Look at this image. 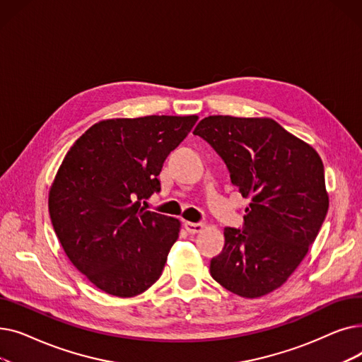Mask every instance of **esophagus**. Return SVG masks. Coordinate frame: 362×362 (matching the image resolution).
I'll list each match as a JSON object with an SVG mask.
<instances>
[{
	"instance_id": "esophagus-1",
	"label": "esophagus",
	"mask_w": 362,
	"mask_h": 362,
	"mask_svg": "<svg viewBox=\"0 0 362 362\" xmlns=\"http://www.w3.org/2000/svg\"><path fill=\"white\" fill-rule=\"evenodd\" d=\"M204 223H192V221H185V229L189 233H199L204 229Z\"/></svg>"
}]
</instances>
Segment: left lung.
<instances>
[{
    "mask_svg": "<svg viewBox=\"0 0 362 362\" xmlns=\"http://www.w3.org/2000/svg\"><path fill=\"white\" fill-rule=\"evenodd\" d=\"M194 135L213 146L252 201L242 229H224L210 273L239 296L267 295L296 270L326 218L325 165L313 146L272 119L210 116Z\"/></svg>",
    "mask_w": 362,
    "mask_h": 362,
    "instance_id": "obj_1",
    "label": "left lung"
}]
</instances>
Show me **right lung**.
<instances>
[{
    "label": "right lung",
    "mask_w": 362,
    "mask_h": 362,
    "mask_svg": "<svg viewBox=\"0 0 362 362\" xmlns=\"http://www.w3.org/2000/svg\"><path fill=\"white\" fill-rule=\"evenodd\" d=\"M197 120H103L73 144L57 171L48 198L54 232L74 267L105 293L136 296L160 279L180 221L142 201L160 192L167 156Z\"/></svg>",
    "instance_id": "1"
}]
</instances>
